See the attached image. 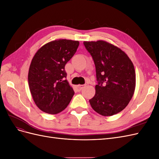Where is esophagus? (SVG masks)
Wrapping results in <instances>:
<instances>
[{"instance_id":"34e87169","label":"esophagus","mask_w":159,"mask_h":159,"mask_svg":"<svg viewBox=\"0 0 159 159\" xmlns=\"http://www.w3.org/2000/svg\"><path fill=\"white\" fill-rule=\"evenodd\" d=\"M85 86V85H78L76 87V89H77V90H78V91H81V89H82Z\"/></svg>"}]
</instances>
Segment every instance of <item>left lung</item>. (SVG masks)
<instances>
[{
	"label": "left lung",
	"mask_w": 159,
	"mask_h": 159,
	"mask_svg": "<svg viewBox=\"0 0 159 159\" xmlns=\"http://www.w3.org/2000/svg\"><path fill=\"white\" fill-rule=\"evenodd\" d=\"M92 56L98 84L89 99L93 109L103 116L121 111L131 99L135 89V71L131 60L117 46L98 40L84 42Z\"/></svg>",
	"instance_id": "8db88e82"
}]
</instances>
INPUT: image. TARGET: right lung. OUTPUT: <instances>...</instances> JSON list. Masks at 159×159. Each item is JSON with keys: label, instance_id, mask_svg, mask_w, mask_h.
<instances>
[{"label": "right lung", "instance_id": "right-lung-1", "mask_svg": "<svg viewBox=\"0 0 159 159\" xmlns=\"http://www.w3.org/2000/svg\"><path fill=\"white\" fill-rule=\"evenodd\" d=\"M78 41L60 39L47 43L33 57L28 85L34 101L42 111L57 114L64 110L74 95L66 80L65 66L77 51Z\"/></svg>", "mask_w": 159, "mask_h": 159}]
</instances>
